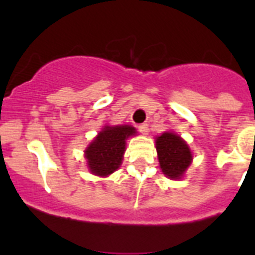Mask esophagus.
<instances>
[{"mask_svg":"<svg viewBox=\"0 0 255 255\" xmlns=\"http://www.w3.org/2000/svg\"><path fill=\"white\" fill-rule=\"evenodd\" d=\"M138 130L140 132H143V134H148V130H149L148 124H140V125H138Z\"/></svg>","mask_w":255,"mask_h":255,"instance_id":"esophagus-1","label":"esophagus"}]
</instances>
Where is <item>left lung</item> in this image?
I'll list each match as a JSON object with an SVG mask.
<instances>
[{
  "mask_svg": "<svg viewBox=\"0 0 255 255\" xmlns=\"http://www.w3.org/2000/svg\"><path fill=\"white\" fill-rule=\"evenodd\" d=\"M162 172L170 179H180L191 162L188 144L173 132H163L155 140Z\"/></svg>",
  "mask_w": 255,
  "mask_h": 255,
  "instance_id": "1",
  "label": "left lung"
}]
</instances>
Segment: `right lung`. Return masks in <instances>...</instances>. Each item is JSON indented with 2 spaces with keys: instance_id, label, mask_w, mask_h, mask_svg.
<instances>
[{
  "instance_id": "1",
  "label": "right lung",
  "mask_w": 255,
  "mask_h": 255,
  "mask_svg": "<svg viewBox=\"0 0 255 255\" xmlns=\"http://www.w3.org/2000/svg\"><path fill=\"white\" fill-rule=\"evenodd\" d=\"M135 134L129 125L105 126L85 150L88 166L98 176H107L120 167L125 152V140Z\"/></svg>"
}]
</instances>
